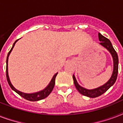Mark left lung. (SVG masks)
<instances>
[{
	"instance_id": "8db88e82",
	"label": "left lung",
	"mask_w": 123,
	"mask_h": 123,
	"mask_svg": "<svg viewBox=\"0 0 123 123\" xmlns=\"http://www.w3.org/2000/svg\"><path fill=\"white\" fill-rule=\"evenodd\" d=\"M98 37H99V40L101 42L99 44L101 45L102 46L108 50L110 53L112 55V58H113V62H114V69H113V72L110 80L107 81V82L104 84L102 86L98 87V88H94V89H91V90H88L86 88H85L82 86H81L78 83L76 78H75L74 75H73V80H74V83L75 85V86L78 92L81 94H82L83 96H87L89 98H96L98 96L102 95L104 94L105 92H106L115 83L116 80H117V73H118V64H119V60H118V56L117 54L115 51L113 46H112V43L110 42V41L108 38H106V37L103 36L101 34L99 33H98Z\"/></svg>"
}]
</instances>
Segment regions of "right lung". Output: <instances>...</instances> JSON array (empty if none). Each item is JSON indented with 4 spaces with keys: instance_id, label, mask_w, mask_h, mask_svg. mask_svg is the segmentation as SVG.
<instances>
[{
    "instance_id": "obj_1",
    "label": "right lung",
    "mask_w": 123,
    "mask_h": 123,
    "mask_svg": "<svg viewBox=\"0 0 123 123\" xmlns=\"http://www.w3.org/2000/svg\"><path fill=\"white\" fill-rule=\"evenodd\" d=\"M18 40H17L15 41V43H13V47L11 49V50L9 51V52L7 54V59H6V78H7V82L9 83V86L11 88L12 90H13L15 92H16L17 94H18L20 96H22L23 98H24L25 99H27L28 101H37L41 100V99H43L44 98H47V96L51 94V92L53 91V88L55 86V78H56V75L58 74V73L55 74L54 75V76L53 77V78L51 80V81L49 83V84L47 85L46 88H45L43 90H41V91H39L38 92H35V93H32V94H27V93H24V92H22L19 90H17L16 88L13 86V85L11 84V81L9 80V76H8V67H7V62H8V57H9L10 53H11V51L13 50V48L15 46V43L17 42V41Z\"/></svg>"
}]
</instances>
